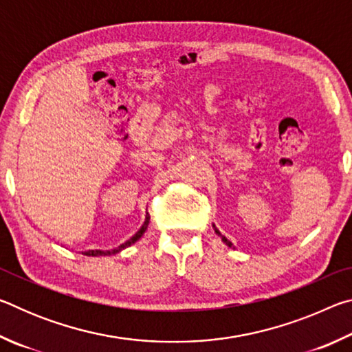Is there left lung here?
<instances>
[{
  "instance_id": "left-lung-1",
  "label": "left lung",
  "mask_w": 352,
  "mask_h": 352,
  "mask_svg": "<svg viewBox=\"0 0 352 352\" xmlns=\"http://www.w3.org/2000/svg\"><path fill=\"white\" fill-rule=\"evenodd\" d=\"M212 228H214V231H216V234H217V236H220V239H222V242H223V243H226V245H228V247H233V243H231L228 239H226V237H225L222 233H220V231L216 228V225H212Z\"/></svg>"
}]
</instances>
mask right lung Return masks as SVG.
<instances>
[{"mask_svg":"<svg viewBox=\"0 0 352 352\" xmlns=\"http://www.w3.org/2000/svg\"><path fill=\"white\" fill-rule=\"evenodd\" d=\"M148 220H151V217H148V214H146V220H144V223L141 225V228L136 231V233L132 237H130L129 241L121 243V245H119L118 248H113V250H88V252H82V254H85V256H110V254L119 253V252H121V250L130 247V245H132V243H135L136 241L141 239V236L146 233V230H147V226H148Z\"/></svg>","mask_w":352,"mask_h":352,"instance_id":"right-lung-1","label":"right lung"}]
</instances>
